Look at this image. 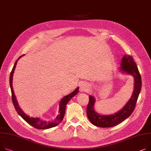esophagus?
Listing matches in <instances>:
<instances>
[{
	"instance_id": "34e87169",
	"label": "esophagus",
	"mask_w": 151,
	"mask_h": 151,
	"mask_svg": "<svg viewBox=\"0 0 151 151\" xmlns=\"http://www.w3.org/2000/svg\"><path fill=\"white\" fill-rule=\"evenodd\" d=\"M90 87L91 86L89 83H83L80 87V90H81V92H87L90 88Z\"/></svg>"
}]
</instances>
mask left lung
<instances>
[{
    "label": "left lung",
    "mask_w": 151,
    "mask_h": 151,
    "mask_svg": "<svg viewBox=\"0 0 151 151\" xmlns=\"http://www.w3.org/2000/svg\"><path fill=\"white\" fill-rule=\"evenodd\" d=\"M119 70L122 73L131 75L134 78V89L131 98L126 104L119 112L109 115H101L96 113L94 109L95 99L89 96V102L87 107V115L93 125L101 127H111L121 123L132 114L141 91L142 78L138 71L137 64L132 56L125 55L121 63Z\"/></svg>",
    "instance_id": "left-lung-1"
}]
</instances>
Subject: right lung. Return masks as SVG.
<instances>
[{
  "label": "right lung",
  "instance_id": "obj_1",
  "mask_svg": "<svg viewBox=\"0 0 151 151\" xmlns=\"http://www.w3.org/2000/svg\"><path fill=\"white\" fill-rule=\"evenodd\" d=\"M22 56H20L19 59L21 58ZM17 63V60L16 61L13 68L12 69V71L11 72V73H10L9 76V85H10V88H11L12 90V101L13 103L14 104V108L18 114L21 116L26 122H27L29 124L32 126L33 127L38 129H49V128H52L55 126H56L58 125L60 123L62 122V120L64 116L65 112V107L67 104V103L70 101V99H72L74 96H75L79 92V87H77L73 92L71 93H70L69 95L65 96L59 103V115L56 116V118L55 119L53 122H45L43 121L42 119H41L39 118H32V117H29V116L27 115L19 107L17 101L16 100V98L14 95V90L13 88V73L14 72V69L16 68V64Z\"/></svg>",
  "mask_w": 151,
  "mask_h": 151
}]
</instances>
